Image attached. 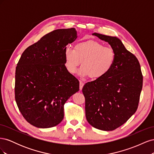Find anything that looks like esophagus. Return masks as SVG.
<instances>
[{
	"label": "esophagus",
	"instance_id": "34e87169",
	"mask_svg": "<svg viewBox=\"0 0 154 154\" xmlns=\"http://www.w3.org/2000/svg\"><path fill=\"white\" fill-rule=\"evenodd\" d=\"M83 85H84V83L82 82V81H80V90L82 89V88H83Z\"/></svg>",
	"mask_w": 154,
	"mask_h": 154
}]
</instances>
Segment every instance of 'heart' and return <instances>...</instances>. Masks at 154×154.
<instances>
[{
  "label": "heart",
  "instance_id": "obj_1",
  "mask_svg": "<svg viewBox=\"0 0 154 154\" xmlns=\"http://www.w3.org/2000/svg\"><path fill=\"white\" fill-rule=\"evenodd\" d=\"M116 58L114 50L104 47L103 44L93 40L82 41L74 49L67 46L64 49L65 67L70 74L78 71L81 76H89L92 79H99L105 76L114 66Z\"/></svg>",
  "mask_w": 154,
  "mask_h": 154
}]
</instances>
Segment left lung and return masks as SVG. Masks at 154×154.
Listing matches in <instances>:
<instances>
[{"label": "left lung", "mask_w": 154, "mask_h": 154, "mask_svg": "<svg viewBox=\"0 0 154 154\" xmlns=\"http://www.w3.org/2000/svg\"><path fill=\"white\" fill-rule=\"evenodd\" d=\"M108 42L116 54L114 66L105 76L88 82L82 88L88 123L97 129L111 131L136 112L143 87L137 58L116 36L92 34Z\"/></svg>", "instance_id": "obj_1"}]
</instances>
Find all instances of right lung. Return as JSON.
<instances>
[{
	"instance_id": "1",
	"label": "right lung",
	"mask_w": 154,
	"mask_h": 154,
	"mask_svg": "<svg viewBox=\"0 0 154 154\" xmlns=\"http://www.w3.org/2000/svg\"><path fill=\"white\" fill-rule=\"evenodd\" d=\"M77 37L75 28L51 31L27 48L17 63L16 103L36 127L58 125L64 117V104L79 91V81L64 65V49Z\"/></svg>"
}]
</instances>
